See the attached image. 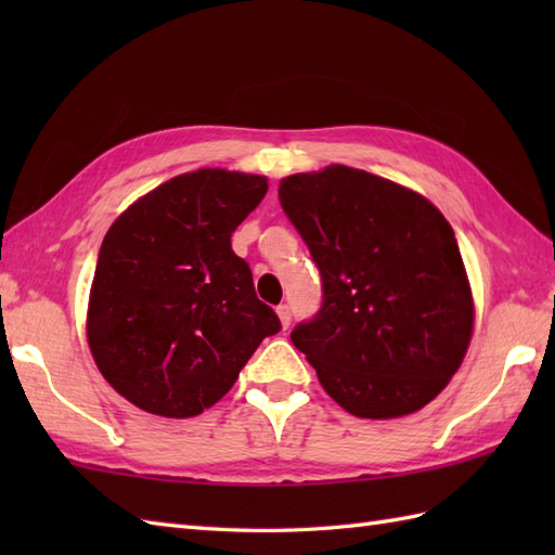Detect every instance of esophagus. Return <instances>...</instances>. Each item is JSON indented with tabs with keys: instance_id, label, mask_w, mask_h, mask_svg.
<instances>
[{
	"instance_id": "34e87169",
	"label": "esophagus",
	"mask_w": 555,
	"mask_h": 555,
	"mask_svg": "<svg viewBox=\"0 0 555 555\" xmlns=\"http://www.w3.org/2000/svg\"><path fill=\"white\" fill-rule=\"evenodd\" d=\"M276 314H279V320H281V326L288 328V324H291V308H288V305H279Z\"/></svg>"
}]
</instances>
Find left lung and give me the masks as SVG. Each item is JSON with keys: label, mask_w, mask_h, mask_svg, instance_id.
Returning a JSON list of instances; mask_svg holds the SVG:
<instances>
[{"label": "left lung", "mask_w": 555, "mask_h": 555, "mask_svg": "<svg viewBox=\"0 0 555 555\" xmlns=\"http://www.w3.org/2000/svg\"><path fill=\"white\" fill-rule=\"evenodd\" d=\"M279 199L322 274V308L291 340L324 391L367 420L427 405L475 322L451 223L420 193L344 164L286 176Z\"/></svg>", "instance_id": "obj_1"}]
</instances>
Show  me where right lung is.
Wrapping results in <instances>:
<instances>
[{
	"label": "right lung",
	"instance_id": "right-lung-1",
	"mask_svg": "<svg viewBox=\"0 0 555 555\" xmlns=\"http://www.w3.org/2000/svg\"><path fill=\"white\" fill-rule=\"evenodd\" d=\"M267 179L227 169L181 173L112 223L88 305V344L104 379L140 410L195 417L238 379L281 322L231 250Z\"/></svg>",
	"mask_w": 555,
	"mask_h": 555
}]
</instances>
